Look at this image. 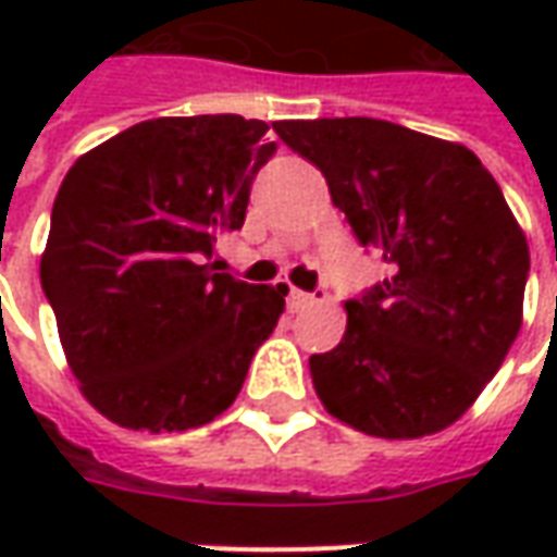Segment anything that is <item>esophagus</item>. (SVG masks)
Returning <instances> with one entry per match:
<instances>
[{
	"label": "esophagus",
	"instance_id": "34e87169",
	"mask_svg": "<svg viewBox=\"0 0 557 557\" xmlns=\"http://www.w3.org/2000/svg\"><path fill=\"white\" fill-rule=\"evenodd\" d=\"M315 300H319V297H315V294H310V290L290 288V294H288L290 310H304V307H312Z\"/></svg>",
	"mask_w": 557,
	"mask_h": 557
}]
</instances>
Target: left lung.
<instances>
[{
	"label": "left lung",
	"mask_w": 557,
	"mask_h": 557,
	"mask_svg": "<svg viewBox=\"0 0 557 557\" xmlns=\"http://www.w3.org/2000/svg\"><path fill=\"white\" fill-rule=\"evenodd\" d=\"M315 163L356 242L387 278L347 300V332L310 356L334 418L384 440L449 428L521 332L530 250L499 183L465 145L391 120L272 123Z\"/></svg>",
	"instance_id": "8db88e82"
}]
</instances>
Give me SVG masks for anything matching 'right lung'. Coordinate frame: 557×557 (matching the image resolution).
<instances>
[{"label":"right lung","instance_id":"obj_1","mask_svg":"<svg viewBox=\"0 0 557 557\" xmlns=\"http://www.w3.org/2000/svg\"><path fill=\"white\" fill-rule=\"evenodd\" d=\"M263 120H141L67 170L39 263L83 396L133 431L201 428L235 403L285 285L213 272L275 154Z\"/></svg>","mask_w":557,"mask_h":557}]
</instances>
